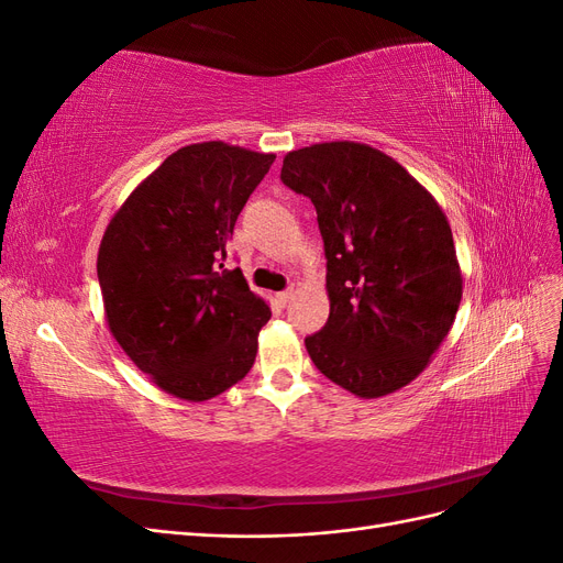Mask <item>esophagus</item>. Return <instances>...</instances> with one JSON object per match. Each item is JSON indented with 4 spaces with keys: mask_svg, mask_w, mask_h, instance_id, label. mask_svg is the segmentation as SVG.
<instances>
[{
    "mask_svg": "<svg viewBox=\"0 0 563 563\" xmlns=\"http://www.w3.org/2000/svg\"><path fill=\"white\" fill-rule=\"evenodd\" d=\"M294 298V291H291V288H288V291H282V294H277V302L282 305V308H284V305L288 302V300H291Z\"/></svg>",
    "mask_w": 563,
    "mask_h": 563,
    "instance_id": "esophagus-1",
    "label": "esophagus"
}]
</instances>
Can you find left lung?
Segmentation results:
<instances>
[{
  "label": "left lung",
  "instance_id": "8db88e82",
  "mask_svg": "<svg viewBox=\"0 0 563 563\" xmlns=\"http://www.w3.org/2000/svg\"><path fill=\"white\" fill-rule=\"evenodd\" d=\"M282 180L317 209L329 321L314 366L364 399L416 380L453 327L463 275L437 199L385 152L352 141L288 152Z\"/></svg>",
  "mask_w": 563,
  "mask_h": 563
}]
</instances>
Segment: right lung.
<instances>
[{
	"mask_svg": "<svg viewBox=\"0 0 563 563\" xmlns=\"http://www.w3.org/2000/svg\"><path fill=\"white\" fill-rule=\"evenodd\" d=\"M272 162L220 141L180 147L129 195L100 242L110 333L178 399L218 397L255 362L272 312L223 261L236 216Z\"/></svg>",
	"mask_w": 563,
	"mask_h": 563,
	"instance_id": "add662e5",
	"label": "right lung"
}]
</instances>
